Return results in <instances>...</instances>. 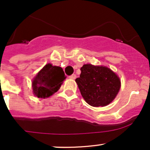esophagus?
I'll return each mask as SVG.
<instances>
[{
    "label": "esophagus",
    "mask_w": 150,
    "mask_h": 150,
    "mask_svg": "<svg viewBox=\"0 0 150 150\" xmlns=\"http://www.w3.org/2000/svg\"><path fill=\"white\" fill-rule=\"evenodd\" d=\"M69 78L71 79H75L76 78V74H72L71 76H69Z\"/></svg>",
    "instance_id": "esophagus-1"
}]
</instances>
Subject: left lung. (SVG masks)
Segmentation results:
<instances>
[{"mask_svg": "<svg viewBox=\"0 0 150 150\" xmlns=\"http://www.w3.org/2000/svg\"><path fill=\"white\" fill-rule=\"evenodd\" d=\"M81 96L92 107H104L113 101L121 84L118 75L104 66L84 64L76 79Z\"/></svg>", "mask_w": 150, "mask_h": 150, "instance_id": "8db88e82", "label": "left lung"}]
</instances>
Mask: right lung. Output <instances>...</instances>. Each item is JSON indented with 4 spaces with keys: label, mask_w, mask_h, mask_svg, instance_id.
<instances>
[{
    "label": "right lung",
    "mask_w": 150,
    "mask_h": 150,
    "mask_svg": "<svg viewBox=\"0 0 150 150\" xmlns=\"http://www.w3.org/2000/svg\"><path fill=\"white\" fill-rule=\"evenodd\" d=\"M65 79L62 68L52 66L51 64H46L32 81L34 95L43 99L52 96L60 89Z\"/></svg>",
    "instance_id": "add662e5"
}]
</instances>
